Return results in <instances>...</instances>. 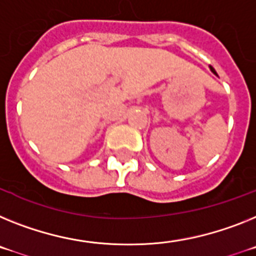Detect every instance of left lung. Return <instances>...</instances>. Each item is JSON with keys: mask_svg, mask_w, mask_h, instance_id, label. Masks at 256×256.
Returning a JSON list of instances; mask_svg holds the SVG:
<instances>
[{"mask_svg": "<svg viewBox=\"0 0 256 256\" xmlns=\"http://www.w3.org/2000/svg\"><path fill=\"white\" fill-rule=\"evenodd\" d=\"M210 70H211V72H212V73H214V74L216 76V77H218V73H216V70H215L214 68H212V66H210Z\"/></svg>", "mask_w": 256, "mask_h": 256, "instance_id": "1", "label": "left lung"}]
</instances>
